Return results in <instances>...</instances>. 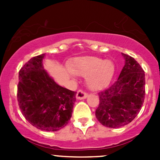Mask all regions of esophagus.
I'll return each mask as SVG.
<instances>
[{
	"label": "esophagus",
	"mask_w": 160,
	"mask_h": 160,
	"mask_svg": "<svg viewBox=\"0 0 160 160\" xmlns=\"http://www.w3.org/2000/svg\"><path fill=\"white\" fill-rule=\"evenodd\" d=\"M87 97H88V93H85L83 90H78L77 93V95H76V98L79 100L85 99V98H87Z\"/></svg>",
	"instance_id": "1"
}]
</instances>
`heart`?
Listing matches in <instances>:
<instances>
[{"mask_svg": "<svg viewBox=\"0 0 160 160\" xmlns=\"http://www.w3.org/2000/svg\"><path fill=\"white\" fill-rule=\"evenodd\" d=\"M70 70L71 76L86 77L89 88L98 90L109 84L114 73V65L111 60L97 57H80L72 60Z\"/></svg>", "mask_w": 160, "mask_h": 160, "instance_id": "obj_1", "label": "heart"}]
</instances>
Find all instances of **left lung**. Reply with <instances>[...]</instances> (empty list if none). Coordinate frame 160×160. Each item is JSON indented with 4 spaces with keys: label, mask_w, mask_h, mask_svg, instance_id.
Here are the masks:
<instances>
[{
    "label": "left lung",
    "mask_w": 160,
    "mask_h": 160,
    "mask_svg": "<svg viewBox=\"0 0 160 160\" xmlns=\"http://www.w3.org/2000/svg\"><path fill=\"white\" fill-rule=\"evenodd\" d=\"M125 66L118 80L99 92L96 118L104 126L116 128L129 124L139 113L146 94L145 72L132 56L122 53Z\"/></svg>",
    "instance_id": "1"
}]
</instances>
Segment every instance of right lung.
<instances>
[{
  "instance_id": "1",
  "label": "right lung",
  "mask_w": 160,
  "mask_h": 160,
  "mask_svg": "<svg viewBox=\"0 0 160 160\" xmlns=\"http://www.w3.org/2000/svg\"><path fill=\"white\" fill-rule=\"evenodd\" d=\"M44 56L32 57L19 71L18 102L31 125L40 130L56 132L70 120L77 92L54 81L43 68Z\"/></svg>"
}]
</instances>
